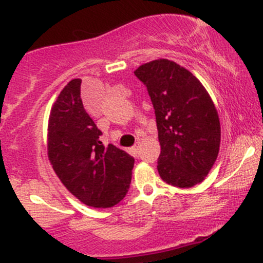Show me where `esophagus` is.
I'll return each mask as SVG.
<instances>
[{"mask_svg": "<svg viewBox=\"0 0 263 263\" xmlns=\"http://www.w3.org/2000/svg\"><path fill=\"white\" fill-rule=\"evenodd\" d=\"M138 147H140V143H138V142H137V143H136L135 144V146L134 147H132V152H134L135 153V155H137V152H138Z\"/></svg>", "mask_w": 263, "mask_h": 263, "instance_id": "34e87169", "label": "esophagus"}]
</instances>
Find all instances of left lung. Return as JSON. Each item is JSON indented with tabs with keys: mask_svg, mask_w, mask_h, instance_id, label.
Returning a JSON list of instances; mask_svg holds the SVG:
<instances>
[{
	"mask_svg": "<svg viewBox=\"0 0 263 263\" xmlns=\"http://www.w3.org/2000/svg\"><path fill=\"white\" fill-rule=\"evenodd\" d=\"M135 75L147 86L155 107L159 176L178 188L201 183L218 158L221 140L209 92L188 69L168 59L142 64Z\"/></svg>",
	"mask_w": 263,
	"mask_h": 263,
	"instance_id": "left-lung-1",
	"label": "left lung"
}]
</instances>
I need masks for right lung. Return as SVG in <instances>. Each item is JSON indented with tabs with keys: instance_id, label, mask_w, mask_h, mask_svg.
I'll list each match as a JSON object with an SVG mask.
<instances>
[{
	"instance_id": "right-lung-1",
	"label": "right lung",
	"mask_w": 263,
	"mask_h": 263,
	"mask_svg": "<svg viewBox=\"0 0 263 263\" xmlns=\"http://www.w3.org/2000/svg\"><path fill=\"white\" fill-rule=\"evenodd\" d=\"M81 79L64 86L50 108L47 152L60 182L81 203L112 208L127 194L135 159L100 141L101 131L84 108Z\"/></svg>"
}]
</instances>
